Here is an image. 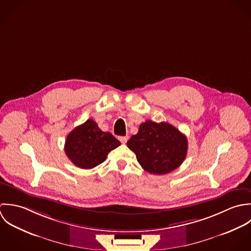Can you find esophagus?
Masks as SVG:
<instances>
[{
  "label": "esophagus",
  "instance_id": "34e87169",
  "mask_svg": "<svg viewBox=\"0 0 251 251\" xmlns=\"http://www.w3.org/2000/svg\"><path fill=\"white\" fill-rule=\"evenodd\" d=\"M118 140L121 142V144H126L128 141V137H118Z\"/></svg>",
  "mask_w": 251,
  "mask_h": 251
}]
</instances>
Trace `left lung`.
Returning <instances> with one entry per match:
<instances>
[{
    "instance_id": "obj_1",
    "label": "left lung",
    "mask_w": 251,
    "mask_h": 251,
    "mask_svg": "<svg viewBox=\"0 0 251 251\" xmlns=\"http://www.w3.org/2000/svg\"><path fill=\"white\" fill-rule=\"evenodd\" d=\"M143 169L153 175H166L184 161L188 143L180 131L167 122L148 120L140 125L137 135L127 142Z\"/></svg>"
}]
</instances>
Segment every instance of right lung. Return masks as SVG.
Wrapping results in <instances>:
<instances>
[{"label":"right lung","mask_w":251,"mask_h":251,"mask_svg":"<svg viewBox=\"0 0 251 251\" xmlns=\"http://www.w3.org/2000/svg\"><path fill=\"white\" fill-rule=\"evenodd\" d=\"M120 146L110 133L102 132L97 123L88 119L75 127L67 137L65 152L80 169H92L102 163L109 151Z\"/></svg>","instance_id":"obj_1"}]
</instances>
